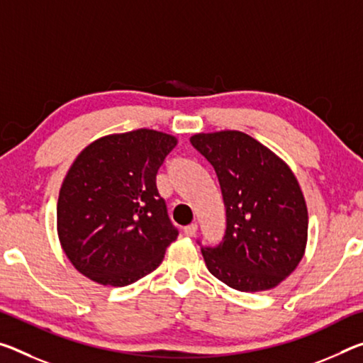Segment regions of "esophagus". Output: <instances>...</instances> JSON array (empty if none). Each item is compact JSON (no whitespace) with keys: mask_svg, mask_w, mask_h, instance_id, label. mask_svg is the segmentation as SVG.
Wrapping results in <instances>:
<instances>
[{"mask_svg":"<svg viewBox=\"0 0 363 363\" xmlns=\"http://www.w3.org/2000/svg\"><path fill=\"white\" fill-rule=\"evenodd\" d=\"M195 233H197V224H195V223L189 224V226L184 228V234L189 235V238H192V235H195Z\"/></svg>","mask_w":363,"mask_h":363,"instance_id":"1","label":"esophagus"}]
</instances>
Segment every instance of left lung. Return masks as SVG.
I'll return each instance as SVG.
<instances>
[{"instance_id":"obj_1","label":"left lung","mask_w":363,"mask_h":363,"mask_svg":"<svg viewBox=\"0 0 363 363\" xmlns=\"http://www.w3.org/2000/svg\"><path fill=\"white\" fill-rule=\"evenodd\" d=\"M191 143L215 168L226 208L223 242L202 247L206 268L233 289H273L307 245L308 213L294 172L239 130L195 134Z\"/></svg>"}]
</instances>
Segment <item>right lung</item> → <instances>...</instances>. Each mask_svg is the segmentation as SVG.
<instances>
[{
  "label": "right lung",
  "instance_id": "right-lung-1",
  "mask_svg": "<svg viewBox=\"0 0 363 363\" xmlns=\"http://www.w3.org/2000/svg\"><path fill=\"white\" fill-rule=\"evenodd\" d=\"M177 139L153 129L91 142L74 161L57 199V235L79 273L123 287L163 262L177 229L157 189V172Z\"/></svg>",
  "mask_w": 363,
  "mask_h": 363
}]
</instances>
